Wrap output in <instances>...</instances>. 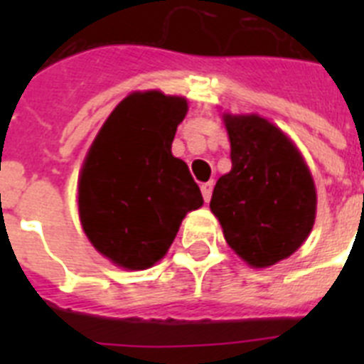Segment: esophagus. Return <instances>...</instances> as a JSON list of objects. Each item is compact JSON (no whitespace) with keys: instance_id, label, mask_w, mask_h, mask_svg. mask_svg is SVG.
I'll list each match as a JSON object with an SVG mask.
<instances>
[{"instance_id":"esophagus-1","label":"esophagus","mask_w":364,"mask_h":364,"mask_svg":"<svg viewBox=\"0 0 364 364\" xmlns=\"http://www.w3.org/2000/svg\"><path fill=\"white\" fill-rule=\"evenodd\" d=\"M200 191H202V197H204V200L210 202L211 193H213V182H204V184L200 186Z\"/></svg>"}]
</instances>
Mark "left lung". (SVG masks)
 Here are the masks:
<instances>
[{"instance_id":"obj_1","label":"left lung","mask_w":364,"mask_h":364,"mask_svg":"<svg viewBox=\"0 0 364 364\" xmlns=\"http://www.w3.org/2000/svg\"><path fill=\"white\" fill-rule=\"evenodd\" d=\"M222 120L231 171L217 180L210 208L231 250L253 268H268L308 239L317 210L314 178L277 125L259 114H224Z\"/></svg>"}]
</instances>
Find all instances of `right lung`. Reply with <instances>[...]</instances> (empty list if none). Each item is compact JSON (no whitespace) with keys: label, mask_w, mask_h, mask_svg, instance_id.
<instances>
[{"label":"right lung","mask_w":364,"mask_h":364,"mask_svg":"<svg viewBox=\"0 0 364 364\" xmlns=\"http://www.w3.org/2000/svg\"><path fill=\"white\" fill-rule=\"evenodd\" d=\"M188 100L133 92L109 114L78 180V211L92 246L112 264L146 269L175 240L188 211L204 204L171 144Z\"/></svg>","instance_id":"add662e5"}]
</instances>
